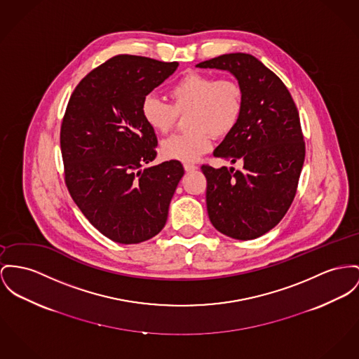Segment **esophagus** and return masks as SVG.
Masks as SVG:
<instances>
[{
	"mask_svg": "<svg viewBox=\"0 0 359 359\" xmlns=\"http://www.w3.org/2000/svg\"><path fill=\"white\" fill-rule=\"evenodd\" d=\"M184 168H185V171H194L197 166L193 163H184Z\"/></svg>",
	"mask_w": 359,
	"mask_h": 359,
	"instance_id": "1",
	"label": "esophagus"
}]
</instances>
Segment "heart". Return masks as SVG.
Wrapping results in <instances>:
<instances>
[{
  "instance_id": "heart-1",
  "label": "heart",
  "mask_w": 359,
  "mask_h": 359,
  "mask_svg": "<svg viewBox=\"0 0 359 359\" xmlns=\"http://www.w3.org/2000/svg\"><path fill=\"white\" fill-rule=\"evenodd\" d=\"M170 103L154 95L144 96L140 106L144 122L156 133L166 135L178 114L187 116L191 129L177 133L161 144L166 159L191 162L204 154L212 136L222 139L230 135L243 113L245 93L236 77H217L208 73H184L168 91Z\"/></svg>"
}]
</instances>
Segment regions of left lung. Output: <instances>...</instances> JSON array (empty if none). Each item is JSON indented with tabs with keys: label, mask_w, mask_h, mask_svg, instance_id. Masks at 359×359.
I'll return each mask as SVG.
<instances>
[{
	"label": "left lung",
	"mask_w": 359,
	"mask_h": 359,
	"mask_svg": "<svg viewBox=\"0 0 359 359\" xmlns=\"http://www.w3.org/2000/svg\"><path fill=\"white\" fill-rule=\"evenodd\" d=\"M197 67L233 73L245 93L238 125L214 151L243 168L201 166L210 220L231 238L262 237L286 215L298 188L305 161L298 109L285 83L250 54H223Z\"/></svg>",
	"instance_id": "1"
}]
</instances>
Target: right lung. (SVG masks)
I'll return each instance as SVG.
<instances>
[{
	"instance_id": "obj_1",
	"label": "right lung",
	"mask_w": 359,
	"mask_h": 359,
	"mask_svg": "<svg viewBox=\"0 0 359 359\" xmlns=\"http://www.w3.org/2000/svg\"><path fill=\"white\" fill-rule=\"evenodd\" d=\"M177 67L120 54L81 79L68 102L60 132L65 184L83 215L114 242L155 237L184 175L178 161L145 168L158 140L140 111L144 96Z\"/></svg>"
}]
</instances>
